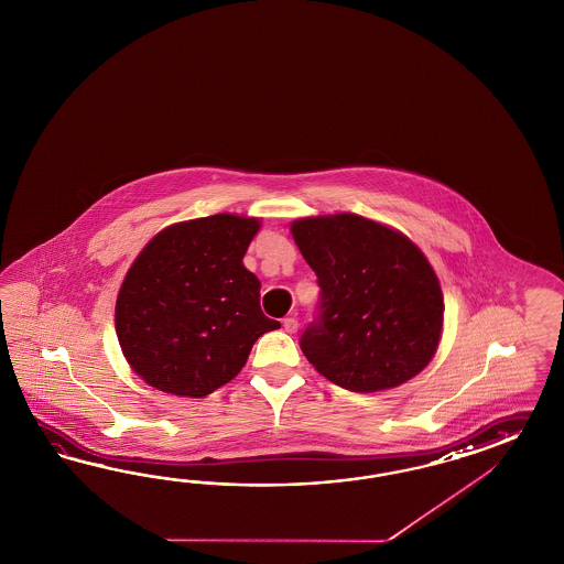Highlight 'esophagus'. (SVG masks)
Listing matches in <instances>:
<instances>
[{"label":"esophagus","instance_id":"obj_1","mask_svg":"<svg viewBox=\"0 0 564 564\" xmlns=\"http://www.w3.org/2000/svg\"><path fill=\"white\" fill-rule=\"evenodd\" d=\"M283 328H285V333L293 335V333H297V328H300V322H297V318L290 316V318H285V321H283Z\"/></svg>","mask_w":564,"mask_h":564}]
</instances>
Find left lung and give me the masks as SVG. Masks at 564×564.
Here are the masks:
<instances>
[{
	"mask_svg": "<svg viewBox=\"0 0 564 564\" xmlns=\"http://www.w3.org/2000/svg\"><path fill=\"white\" fill-rule=\"evenodd\" d=\"M293 240L318 276V316L300 347L350 392L397 388L433 359L443 293L425 254L397 229L361 215L304 217Z\"/></svg>",
	"mask_w": 564,
	"mask_h": 564,
	"instance_id": "left-lung-1",
	"label": "left lung"
}]
</instances>
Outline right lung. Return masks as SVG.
<instances>
[{"label":"right lung","mask_w":564,"mask_h":564,"mask_svg":"<svg viewBox=\"0 0 564 564\" xmlns=\"http://www.w3.org/2000/svg\"><path fill=\"white\" fill-rule=\"evenodd\" d=\"M254 217L217 214L162 229L124 274L115 324L122 355L166 394L203 398L234 380L259 336L281 324L260 310L242 264Z\"/></svg>","instance_id":"1"}]
</instances>
